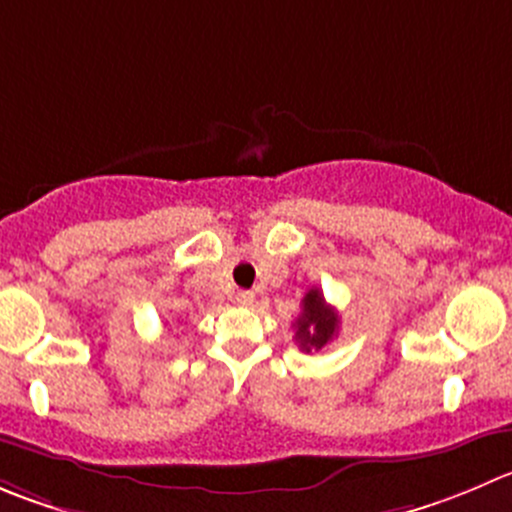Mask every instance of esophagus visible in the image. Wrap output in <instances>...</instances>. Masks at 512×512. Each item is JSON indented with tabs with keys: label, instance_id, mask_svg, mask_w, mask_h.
<instances>
[{
	"label": "esophagus",
	"instance_id": "esophagus-1",
	"mask_svg": "<svg viewBox=\"0 0 512 512\" xmlns=\"http://www.w3.org/2000/svg\"><path fill=\"white\" fill-rule=\"evenodd\" d=\"M235 302H237V305H242V307H250L252 302H255V295H252L250 290H240L235 295Z\"/></svg>",
	"mask_w": 512,
	"mask_h": 512
}]
</instances>
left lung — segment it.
<instances>
[{
  "instance_id": "8db88e82",
  "label": "left lung",
  "mask_w": 512,
  "mask_h": 512,
  "mask_svg": "<svg viewBox=\"0 0 512 512\" xmlns=\"http://www.w3.org/2000/svg\"><path fill=\"white\" fill-rule=\"evenodd\" d=\"M337 325H340V317H337L335 307L327 305L322 292L317 287H312L302 297V312L295 320V325H292L295 327V340L300 345V350H322L337 335Z\"/></svg>"
}]
</instances>
